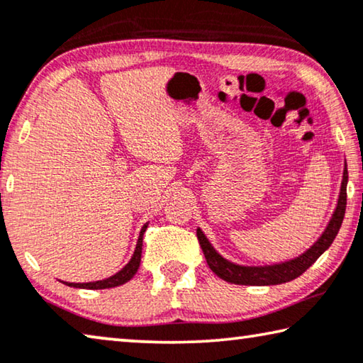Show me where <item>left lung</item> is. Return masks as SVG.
<instances>
[{"label":"left lung","mask_w":363,"mask_h":363,"mask_svg":"<svg viewBox=\"0 0 363 363\" xmlns=\"http://www.w3.org/2000/svg\"><path fill=\"white\" fill-rule=\"evenodd\" d=\"M347 164H344L342 172V182H341V192H339V200L335 213H333L330 223L321 234V238L310 247L307 252L298 255L294 260L278 263V264H267V267H242V264H235L228 262L223 258L218 252L213 249V245L208 242L206 235L197 229V238L200 247H202L203 255L206 258V263L211 268L218 278L231 284H240V286H273V284H283L287 281H292L301 276L303 272L312 267V264L318 260V257L333 244V240L337 235L339 228H341L344 213H346V203H347Z\"/></svg>","instance_id":"8db88e82"}]
</instances>
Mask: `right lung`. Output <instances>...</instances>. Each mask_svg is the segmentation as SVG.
Here are the masks:
<instances>
[{
	"instance_id": "right-lung-1",
	"label": "right lung",
	"mask_w": 363,
	"mask_h": 363,
	"mask_svg": "<svg viewBox=\"0 0 363 363\" xmlns=\"http://www.w3.org/2000/svg\"><path fill=\"white\" fill-rule=\"evenodd\" d=\"M147 224L142 228L139 240H137L134 255H132L130 262L125 264V267L121 269L119 273L113 274L111 278L101 279V281H95V283H65L71 287H80V289H108V287H116L124 283H128L129 279L134 278V274L137 273V269L140 267V257H142V242H143V233H145Z\"/></svg>"
}]
</instances>
